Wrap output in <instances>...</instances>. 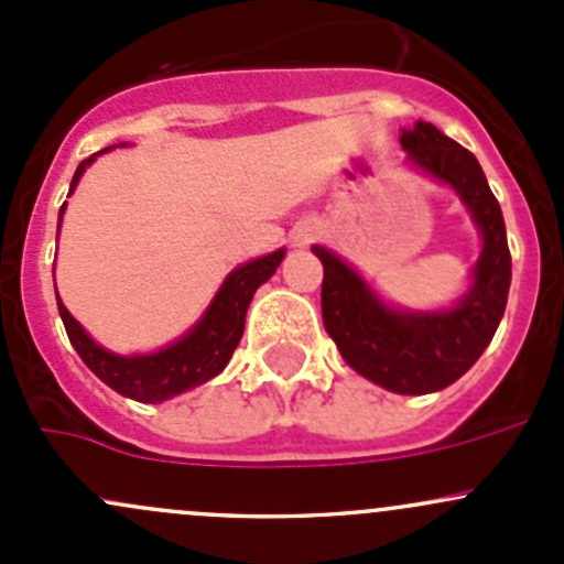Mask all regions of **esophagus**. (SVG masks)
<instances>
[{"instance_id":"esophagus-1","label":"esophagus","mask_w":564,"mask_h":564,"mask_svg":"<svg viewBox=\"0 0 564 564\" xmlns=\"http://www.w3.org/2000/svg\"><path fill=\"white\" fill-rule=\"evenodd\" d=\"M314 235H316L314 226H300V229L292 235V240L294 246H308V242L314 240Z\"/></svg>"}]
</instances>
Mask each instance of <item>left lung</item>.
I'll list each match as a JSON object with an SVG mask.
<instances>
[{"instance_id":"8db88e82","label":"left lung","mask_w":564,"mask_h":564,"mask_svg":"<svg viewBox=\"0 0 564 564\" xmlns=\"http://www.w3.org/2000/svg\"><path fill=\"white\" fill-rule=\"evenodd\" d=\"M401 147L414 169L458 193L480 231L469 292L442 311L395 308L338 253L324 246H314V253L324 264V329L340 357L379 388L425 395L464 377L491 344L508 305L510 250L502 209L469 150L431 122L403 128Z\"/></svg>"}]
</instances>
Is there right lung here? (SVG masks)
I'll return each instance as SVG.
<instances>
[{
  "label": "right lung",
  "mask_w": 564,
  "mask_h": 564,
  "mask_svg": "<svg viewBox=\"0 0 564 564\" xmlns=\"http://www.w3.org/2000/svg\"><path fill=\"white\" fill-rule=\"evenodd\" d=\"M108 152V150H104ZM95 152L87 161L78 163L76 174H73L70 193L76 191L78 180L93 166L95 158L104 155ZM67 193V196H70ZM62 215H65V204L59 209V226ZM286 256V248H278L272 253L250 259L246 264L235 267L220 283L218 294L213 303L207 305L202 318L187 329L185 335L174 340V344L163 346V349L150 351V355H113L104 349L76 318L65 308V303L56 294V308H59L62 322H65L67 338H70L73 349L78 351L89 371L106 382L108 388L117 390L119 395L133 398L141 403H161L169 398L180 395V392L198 388V384L209 382L218 377L226 366H229L231 355H235L237 344L246 329L248 305L253 300L256 289L272 278L278 264Z\"/></svg>",
  "instance_id": "1"
}]
</instances>
